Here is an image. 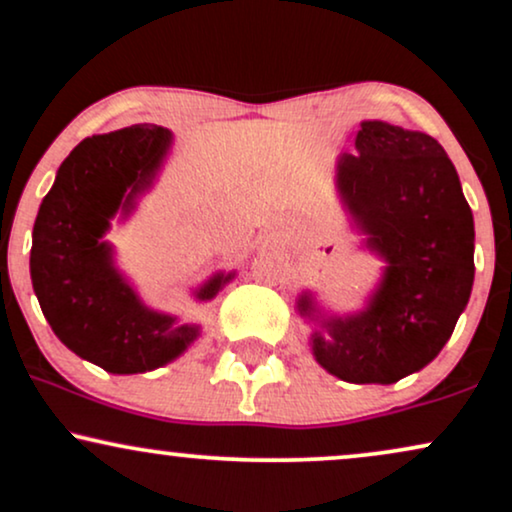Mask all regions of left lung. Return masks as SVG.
Here are the masks:
<instances>
[{
    "label": "left lung",
    "mask_w": 512,
    "mask_h": 512,
    "mask_svg": "<svg viewBox=\"0 0 512 512\" xmlns=\"http://www.w3.org/2000/svg\"><path fill=\"white\" fill-rule=\"evenodd\" d=\"M357 152L338 162V188L386 272L365 312L324 319L312 295L317 362L350 384H393L434 360L474 281V221L458 171L432 135L365 121Z\"/></svg>",
    "instance_id": "left-lung-1"
}]
</instances>
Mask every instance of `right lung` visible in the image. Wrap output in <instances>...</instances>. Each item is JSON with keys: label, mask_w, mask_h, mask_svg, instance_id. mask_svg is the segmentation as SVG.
Listing matches in <instances>:
<instances>
[{"label": "right lung", "mask_w": 512, "mask_h": 512, "mask_svg": "<svg viewBox=\"0 0 512 512\" xmlns=\"http://www.w3.org/2000/svg\"><path fill=\"white\" fill-rule=\"evenodd\" d=\"M169 143L171 133L152 123L85 138L59 166L35 219L30 279L42 315L66 348L112 374L162 367L197 336V326L143 307L102 243L109 219L150 186ZM224 281L217 274L197 298H214Z\"/></svg>", "instance_id": "1"}]
</instances>
